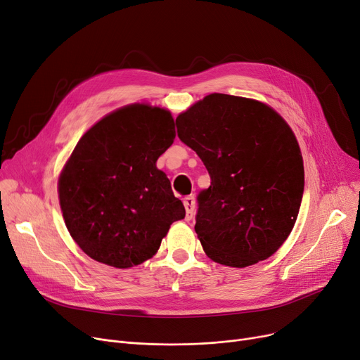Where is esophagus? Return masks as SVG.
<instances>
[{
    "label": "esophagus",
    "mask_w": 360,
    "mask_h": 360,
    "mask_svg": "<svg viewBox=\"0 0 360 360\" xmlns=\"http://www.w3.org/2000/svg\"><path fill=\"white\" fill-rule=\"evenodd\" d=\"M183 203H184V208H186V219L191 221L195 214H196V200H195V196H186L183 199Z\"/></svg>",
    "instance_id": "34e87169"
}]
</instances>
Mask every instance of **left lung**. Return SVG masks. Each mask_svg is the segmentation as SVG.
Masks as SVG:
<instances>
[{
  "label": "left lung",
  "instance_id": "8db88e82",
  "mask_svg": "<svg viewBox=\"0 0 360 360\" xmlns=\"http://www.w3.org/2000/svg\"><path fill=\"white\" fill-rule=\"evenodd\" d=\"M177 136L207 167L195 231L218 264L245 268L292 233L304 187L296 136L262 102L211 94L176 118Z\"/></svg>",
  "mask_w": 360,
  "mask_h": 360
}]
</instances>
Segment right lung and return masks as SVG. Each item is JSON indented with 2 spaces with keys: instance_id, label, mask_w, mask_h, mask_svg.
<instances>
[{
  "instance_id": "right-lung-1",
  "label": "right lung",
  "mask_w": 360,
  "mask_h": 360,
  "mask_svg": "<svg viewBox=\"0 0 360 360\" xmlns=\"http://www.w3.org/2000/svg\"><path fill=\"white\" fill-rule=\"evenodd\" d=\"M176 138L174 120L134 104L98 122L68 158L58 195L68 233L92 259L130 268L152 258L186 211L157 168Z\"/></svg>"
}]
</instances>
